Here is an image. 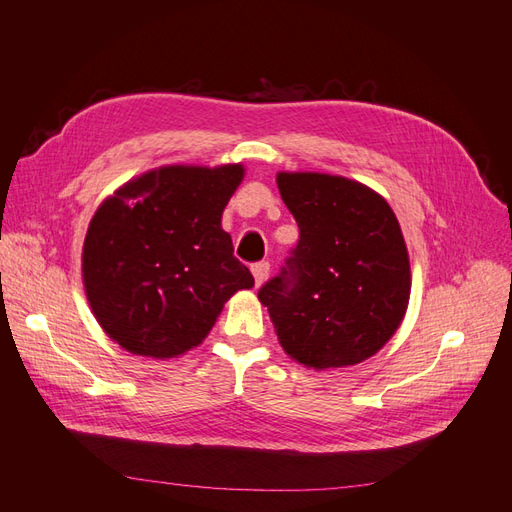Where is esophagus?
<instances>
[{"label": "esophagus", "instance_id": "34e87169", "mask_svg": "<svg viewBox=\"0 0 512 512\" xmlns=\"http://www.w3.org/2000/svg\"><path fill=\"white\" fill-rule=\"evenodd\" d=\"M269 273H271L269 262H256V265L252 267V275H254V280H256V286L265 284L269 280Z\"/></svg>", "mask_w": 512, "mask_h": 512}]
</instances>
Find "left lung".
<instances>
[{"label": "left lung", "instance_id": "1", "mask_svg": "<svg viewBox=\"0 0 512 512\" xmlns=\"http://www.w3.org/2000/svg\"><path fill=\"white\" fill-rule=\"evenodd\" d=\"M299 224L282 273L260 288L277 339L292 361L316 371L374 356L406 316L408 247L386 200L327 173H277Z\"/></svg>", "mask_w": 512, "mask_h": 512}]
</instances>
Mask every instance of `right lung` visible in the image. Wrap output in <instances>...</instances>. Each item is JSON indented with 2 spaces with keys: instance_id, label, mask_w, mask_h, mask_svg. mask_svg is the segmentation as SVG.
<instances>
[{
  "instance_id": "obj_1",
  "label": "right lung",
  "mask_w": 512,
  "mask_h": 512,
  "mask_svg": "<svg viewBox=\"0 0 512 512\" xmlns=\"http://www.w3.org/2000/svg\"><path fill=\"white\" fill-rule=\"evenodd\" d=\"M243 175V164H168L102 200L83 243V286L123 350L175 359L203 344L232 294L254 286L222 228Z\"/></svg>"
}]
</instances>
